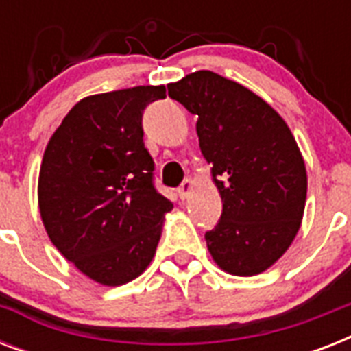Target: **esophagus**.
<instances>
[{
	"label": "esophagus",
	"mask_w": 351,
	"mask_h": 351,
	"mask_svg": "<svg viewBox=\"0 0 351 351\" xmlns=\"http://www.w3.org/2000/svg\"><path fill=\"white\" fill-rule=\"evenodd\" d=\"M191 189H193V180H189V178H187V180L182 182V186L178 187V197H180L182 200H184V198L189 197V193H191Z\"/></svg>",
	"instance_id": "34e87169"
}]
</instances>
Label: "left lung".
Returning <instances> with one entry per match:
<instances>
[{
    "mask_svg": "<svg viewBox=\"0 0 351 351\" xmlns=\"http://www.w3.org/2000/svg\"><path fill=\"white\" fill-rule=\"evenodd\" d=\"M197 114L200 149L222 197L206 233L215 262L240 277L262 273L284 255L300 228L308 176L286 121L255 93L211 71L167 85Z\"/></svg>",
    "mask_w": 351,
    "mask_h": 351,
    "instance_id": "8db88e82",
    "label": "left lung"
}]
</instances>
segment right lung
<instances>
[{
  "instance_id": "obj_1",
  "label": "right lung",
  "mask_w": 351,
  "mask_h": 351,
  "mask_svg": "<svg viewBox=\"0 0 351 351\" xmlns=\"http://www.w3.org/2000/svg\"><path fill=\"white\" fill-rule=\"evenodd\" d=\"M164 98L165 87L153 85L84 98L43 154L38 200L49 239L106 286L129 282L149 266L173 208L154 186L142 127L145 107Z\"/></svg>"
}]
</instances>
